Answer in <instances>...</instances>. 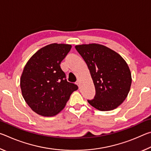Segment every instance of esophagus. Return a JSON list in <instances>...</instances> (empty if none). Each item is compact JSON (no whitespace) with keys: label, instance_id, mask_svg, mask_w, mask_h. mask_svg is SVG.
Masks as SVG:
<instances>
[{"label":"esophagus","instance_id":"34e87169","mask_svg":"<svg viewBox=\"0 0 151 151\" xmlns=\"http://www.w3.org/2000/svg\"><path fill=\"white\" fill-rule=\"evenodd\" d=\"M76 85H78V88H80V82H79V81H77V82H76Z\"/></svg>","mask_w":151,"mask_h":151}]
</instances>
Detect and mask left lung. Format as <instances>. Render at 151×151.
<instances>
[{"label":"left lung","instance_id":"left-lung-1","mask_svg":"<svg viewBox=\"0 0 151 151\" xmlns=\"http://www.w3.org/2000/svg\"><path fill=\"white\" fill-rule=\"evenodd\" d=\"M93 78L95 96L88 103L101 111L118 107L127 98L132 78L129 66L121 55L103 45H76Z\"/></svg>","mask_w":151,"mask_h":151}]
</instances>
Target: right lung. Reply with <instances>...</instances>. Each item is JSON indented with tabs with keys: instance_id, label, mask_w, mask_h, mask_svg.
I'll return each instance as SVG.
<instances>
[{
	"instance_id": "right-lung-1",
	"label": "right lung",
	"mask_w": 151,
	"mask_h": 151,
	"mask_svg": "<svg viewBox=\"0 0 151 151\" xmlns=\"http://www.w3.org/2000/svg\"><path fill=\"white\" fill-rule=\"evenodd\" d=\"M71 45H48L40 48L25 65L20 78L22 96L36 113L55 116L65 106L77 85L66 81L60 63Z\"/></svg>"
}]
</instances>
